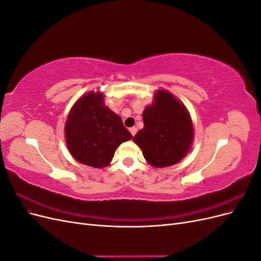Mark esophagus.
I'll list each match as a JSON object with an SVG mask.
<instances>
[{
    "mask_svg": "<svg viewBox=\"0 0 261 261\" xmlns=\"http://www.w3.org/2000/svg\"><path fill=\"white\" fill-rule=\"evenodd\" d=\"M129 132H130V134H132L133 136H135L136 133H137V128L136 127H132V128H129Z\"/></svg>",
    "mask_w": 261,
    "mask_h": 261,
    "instance_id": "1",
    "label": "esophagus"
}]
</instances>
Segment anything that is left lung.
Masks as SVG:
<instances>
[{"instance_id": "left-lung-1", "label": "left lung", "mask_w": 261, "mask_h": 261, "mask_svg": "<svg viewBox=\"0 0 261 261\" xmlns=\"http://www.w3.org/2000/svg\"><path fill=\"white\" fill-rule=\"evenodd\" d=\"M143 118L144 128L133 140L151 167H171L187 155L194 140V125L188 110L174 94L156 90Z\"/></svg>"}]
</instances>
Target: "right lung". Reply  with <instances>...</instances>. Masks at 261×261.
Here are the masks:
<instances>
[{
    "label": "right lung",
    "instance_id": "obj_1",
    "mask_svg": "<svg viewBox=\"0 0 261 261\" xmlns=\"http://www.w3.org/2000/svg\"><path fill=\"white\" fill-rule=\"evenodd\" d=\"M69 153L82 164L106 168L116 148L133 138L121 117L105 105V93L90 91L78 99L68 112L64 127Z\"/></svg>",
    "mask_w": 261,
    "mask_h": 261
}]
</instances>
